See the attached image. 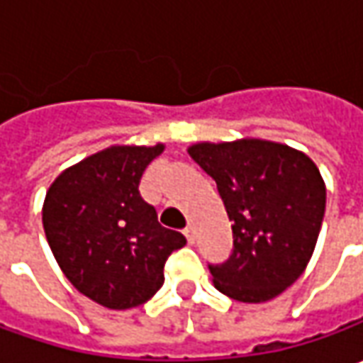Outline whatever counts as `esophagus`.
<instances>
[{
	"mask_svg": "<svg viewBox=\"0 0 363 363\" xmlns=\"http://www.w3.org/2000/svg\"><path fill=\"white\" fill-rule=\"evenodd\" d=\"M184 234H186V238H188L189 244L196 240V230H194V226H191V224H188V226L184 228Z\"/></svg>",
	"mask_w": 363,
	"mask_h": 363,
	"instance_id": "1",
	"label": "esophagus"
}]
</instances>
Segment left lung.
Returning <instances> with one entry per match:
<instances>
[{
	"label": "left lung",
	"instance_id": "1",
	"mask_svg": "<svg viewBox=\"0 0 363 363\" xmlns=\"http://www.w3.org/2000/svg\"><path fill=\"white\" fill-rule=\"evenodd\" d=\"M189 155L232 220L230 258L210 264L220 293L242 303L281 295L305 271L325 214V184L297 149L262 139L196 143Z\"/></svg>",
	"mask_w": 363,
	"mask_h": 363
}]
</instances>
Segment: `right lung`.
I'll use <instances>...</instances> for the list:
<instances>
[{
	"instance_id": "right-lung-1",
	"label": "right lung",
	"mask_w": 363,
	"mask_h": 363,
	"mask_svg": "<svg viewBox=\"0 0 363 363\" xmlns=\"http://www.w3.org/2000/svg\"><path fill=\"white\" fill-rule=\"evenodd\" d=\"M161 151V143L103 149L64 169L44 200L42 222L56 262L82 295L108 309L151 299L165 281V260L186 244L139 194L143 172Z\"/></svg>"
}]
</instances>
